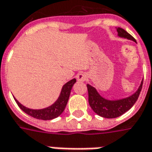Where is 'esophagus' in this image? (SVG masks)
<instances>
[{
  "label": "esophagus",
  "mask_w": 152,
  "mask_h": 152,
  "mask_svg": "<svg viewBox=\"0 0 152 152\" xmlns=\"http://www.w3.org/2000/svg\"><path fill=\"white\" fill-rule=\"evenodd\" d=\"M87 75L85 74H78L77 75V79L79 82H84L87 80Z\"/></svg>",
  "instance_id": "1"
}]
</instances>
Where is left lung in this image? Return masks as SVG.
I'll return each mask as SVG.
<instances>
[{"label": "left lung", "mask_w": 152, "mask_h": 152, "mask_svg": "<svg viewBox=\"0 0 152 152\" xmlns=\"http://www.w3.org/2000/svg\"><path fill=\"white\" fill-rule=\"evenodd\" d=\"M118 37L121 38L131 40L136 42L133 37L128 33L125 30L121 28H117ZM142 81L141 82L139 88H137L133 95L129 96L126 98L119 99V100H109L103 97L97 90L91 85L87 84L88 91V102L93 111L98 115L107 118V119H114L129 110L135 104L139 96L140 92L142 88Z\"/></svg>", "instance_id": "1"}]
</instances>
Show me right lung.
<instances>
[{
    "instance_id": "add662e5",
    "label": "right lung",
    "mask_w": 152,
    "mask_h": 152,
    "mask_svg": "<svg viewBox=\"0 0 152 152\" xmlns=\"http://www.w3.org/2000/svg\"><path fill=\"white\" fill-rule=\"evenodd\" d=\"M76 83V79L73 78L70 81L66 83L62 87L61 94L56 102H54L52 105H50L48 107L43 109H30L26 106L22 105L17 99L14 96L15 100L16 103L18 104L19 108L22 110L23 111L28 114V115L32 116L33 118L37 119H42V120H50L55 118H57L63 113L64 109L66 107L69 98L71 89L73 88L74 84Z\"/></svg>"
}]
</instances>
